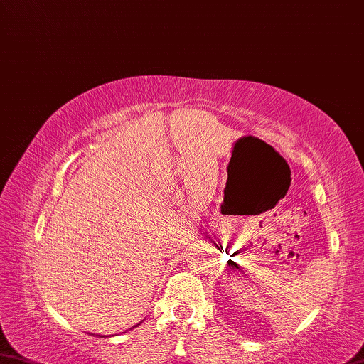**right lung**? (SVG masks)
<instances>
[{
  "label": "right lung",
  "instance_id": "obj_1",
  "mask_svg": "<svg viewBox=\"0 0 364 364\" xmlns=\"http://www.w3.org/2000/svg\"><path fill=\"white\" fill-rule=\"evenodd\" d=\"M101 338H105V336H101Z\"/></svg>",
  "mask_w": 364,
  "mask_h": 364
}]
</instances>
